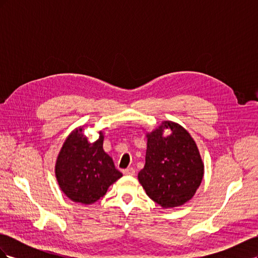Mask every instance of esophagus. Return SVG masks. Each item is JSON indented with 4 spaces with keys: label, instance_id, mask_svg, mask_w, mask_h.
Instances as JSON below:
<instances>
[{
    "label": "esophagus",
    "instance_id": "34e87169",
    "mask_svg": "<svg viewBox=\"0 0 258 258\" xmlns=\"http://www.w3.org/2000/svg\"><path fill=\"white\" fill-rule=\"evenodd\" d=\"M122 173L124 175H135L136 174V170L134 168H127L122 170Z\"/></svg>",
    "mask_w": 258,
    "mask_h": 258
}]
</instances>
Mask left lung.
<instances>
[{"label": "left lung", "mask_w": 258, "mask_h": 258, "mask_svg": "<svg viewBox=\"0 0 258 258\" xmlns=\"http://www.w3.org/2000/svg\"><path fill=\"white\" fill-rule=\"evenodd\" d=\"M170 127L167 138L162 132ZM204 176L196 143L183 127L166 121L147 135L145 166L138 178L147 196L162 208H174L191 199Z\"/></svg>", "instance_id": "1"}]
</instances>
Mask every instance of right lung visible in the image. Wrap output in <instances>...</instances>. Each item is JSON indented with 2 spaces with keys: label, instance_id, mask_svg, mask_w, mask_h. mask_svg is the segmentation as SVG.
<instances>
[{
  "label": "right lung",
  "instance_id": "add662e5",
  "mask_svg": "<svg viewBox=\"0 0 258 258\" xmlns=\"http://www.w3.org/2000/svg\"><path fill=\"white\" fill-rule=\"evenodd\" d=\"M56 176L61 190L74 202L90 205L102 198L108 186L122 174L103 151V136L95 143L75 130L68 137L56 162Z\"/></svg>",
  "mask_w": 258,
  "mask_h": 258
}]
</instances>
